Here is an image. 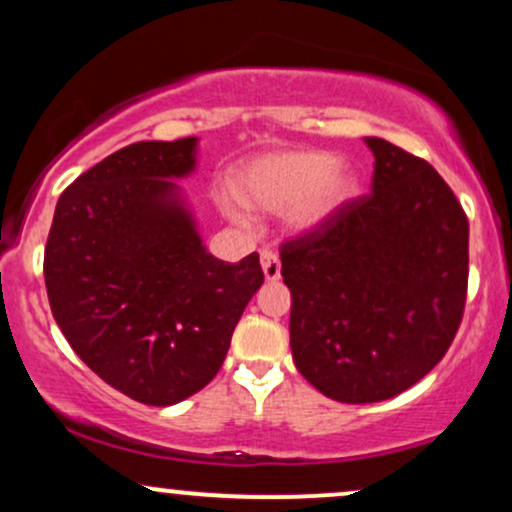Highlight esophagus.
<instances>
[{"mask_svg": "<svg viewBox=\"0 0 512 512\" xmlns=\"http://www.w3.org/2000/svg\"><path fill=\"white\" fill-rule=\"evenodd\" d=\"M262 257V269H264V276H267V281H276L281 276V262H279V255H276L274 250L264 248L260 252Z\"/></svg>", "mask_w": 512, "mask_h": 512, "instance_id": "obj_1", "label": "esophagus"}]
</instances>
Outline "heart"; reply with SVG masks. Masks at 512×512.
<instances>
[{
    "mask_svg": "<svg viewBox=\"0 0 512 512\" xmlns=\"http://www.w3.org/2000/svg\"><path fill=\"white\" fill-rule=\"evenodd\" d=\"M354 170L330 151H279L252 161L238 178V195L262 211L289 209L298 231L332 219L356 195Z\"/></svg>",
    "mask_w": 512,
    "mask_h": 512,
    "instance_id": "1",
    "label": "heart"
}]
</instances>
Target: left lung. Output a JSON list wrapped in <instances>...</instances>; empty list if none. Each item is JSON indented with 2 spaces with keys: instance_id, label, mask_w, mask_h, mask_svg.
Here are the masks:
<instances>
[{
  "instance_id": "obj_1",
  "label": "left lung",
  "mask_w": 512,
  "mask_h": 512,
  "mask_svg": "<svg viewBox=\"0 0 512 512\" xmlns=\"http://www.w3.org/2000/svg\"><path fill=\"white\" fill-rule=\"evenodd\" d=\"M368 195L281 243L296 368L322 395L383 402L450 349L464 315L469 221L424 158L385 139Z\"/></svg>"
}]
</instances>
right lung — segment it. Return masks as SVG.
<instances>
[{
    "instance_id": "right-lung-1",
    "label": "right lung",
    "mask_w": 512,
    "mask_h": 512,
    "mask_svg": "<svg viewBox=\"0 0 512 512\" xmlns=\"http://www.w3.org/2000/svg\"><path fill=\"white\" fill-rule=\"evenodd\" d=\"M195 137L137 142L81 173L57 202L45 289L76 356L122 395L168 407L219 373L264 281L260 255L204 250L168 178L195 168Z\"/></svg>"
}]
</instances>
